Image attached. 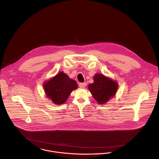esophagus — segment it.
<instances>
[{
	"label": "esophagus",
	"instance_id": "34e87169",
	"mask_svg": "<svg viewBox=\"0 0 159 159\" xmlns=\"http://www.w3.org/2000/svg\"><path fill=\"white\" fill-rule=\"evenodd\" d=\"M79 86L81 88H84L86 86V83H80Z\"/></svg>",
	"mask_w": 159,
	"mask_h": 159
}]
</instances>
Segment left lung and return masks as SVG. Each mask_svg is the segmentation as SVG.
I'll list each match as a JSON object with an SVG mask.
<instances>
[{
  "label": "left lung",
  "mask_w": 159,
  "mask_h": 159,
  "mask_svg": "<svg viewBox=\"0 0 159 159\" xmlns=\"http://www.w3.org/2000/svg\"><path fill=\"white\" fill-rule=\"evenodd\" d=\"M91 94L99 104H105L113 97L118 88L116 81L97 73L93 76V83L88 86Z\"/></svg>",
  "instance_id": "1"
}]
</instances>
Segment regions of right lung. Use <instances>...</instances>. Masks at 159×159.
<instances>
[{
    "mask_svg": "<svg viewBox=\"0 0 159 159\" xmlns=\"http://www.w3.org/2000/svg\"><path fill=\"white\" fill-rule=\"evenodd\" d=\"M48 98L56 105L64 103L72 91L78 88L76 82L61 71L43 84Z\"/></svg>",
    "mask_w": 159,
    "mask_h": 159,
    "instance_id": "1",
    "label": "right lung"
}]
</instances>
